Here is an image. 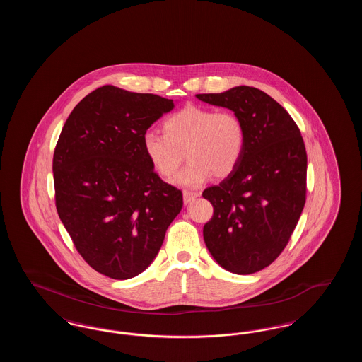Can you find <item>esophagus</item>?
Here are the masks:
<instances>
[{
    "label": "esophagus",
    "mask_w": 362,
    "mask_h": 362,
    "mask_svg": "<svg viewBox=\"0 0 362 362\" xmlns=\"http://www.w3.org/2000/svg\"><path fill=\"white\" fill-rule=\"evenodd\" d=\"M198 195H199V192H194V191L185 189V191H183V201H185V204H189L191 201H194Z\"/></svg>",
    "instance_id": "obj_1"
}]
</instances>
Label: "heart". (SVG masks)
<instances>
[{
	"label": "heart",
	"mask_w": 362,
	"mask_h": 362,
	"mask_svg": "<svg viewBox=\"0 0 362 362\" xmlns=\"http://www.w3.org/2000/svg\"><path fill=\"white\" fill-rule=\"evenodd\" d=\"M163 132L142 136L144 152L156 173L167 179L177 173L186 153L189 161L176 177L185 187L233 173L247 145L245 124L236 112L192 104L167 117Z\"/></svg>",
	"instance_id": "obj_1"
}]
</instances>
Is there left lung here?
Listing matches in <instances>:
<instances>
[{"mask_svg":"<svg viewBox=\"0 0 362 362\" xmlns=\"http://www.w3.org/2000/svg\"><path fill=\"white\" fill-rule=\"evenodd\" d=\"M205 103L232 110L247 130L239 167L202 195L213 205L204 226L207 250L225 270L252 274L284 251L307 198V151L296 122L254 86L199 93Z\"/></svg>","mask_w":362,"mask_h":362,"instance_id":"1","label":"left lung"}]
</instances>
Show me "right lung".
Instances as JSON below:
<instances>
[{"mask_svg": "<svg viewBox=\"0 0 362 362\" xmlns=\"http://www.w3.org/2000/svg\"><path fill=\"white\" fill-rule=\"evenodd\" d=\"M173 108L153 93L100 86L74 107L58 138L57 211L78 254L103 276L142 273L182 210V191L160 179L142 148L146 130Z\"/></svg>", "mask_w": 362, "mask_h": 362, "instance_id": "obj_1", "label": "right lung"}]
</instances>
